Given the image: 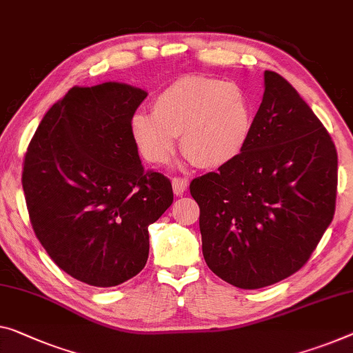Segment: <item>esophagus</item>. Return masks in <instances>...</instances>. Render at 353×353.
<instances>
[{
  "instance_id": "esophagus-1",
  "label": "esophagus",
  "mask_w": 353,
  "mask_h": 353,
  "mask_svg": "<svg viewBox=\"0 0 353 353\" xmlns=\"http://www.w3.org/2000/svg\"><path fill=\"white\" fill-rule=\"evenodd\" d=\"M188 187V179L187 177H174L172 179V190H174L176 194H183V192L187 190Z\"/></svg>"
}]
</instances>
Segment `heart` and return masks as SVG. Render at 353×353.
<instances>
[{"label": "heart", "mask_w": 353, "mask_h": 353, "mask_svg": "<svg viewBox=\"0 0 353 353\" xmlns=\"http://www.w3.org/2000/svg\"><path fill=\"white\" fill-rule=\"evenodd\" d=\"M154 112L131 119V134L150 163H165L181 149L199 168H220L238 159L249 141L254 104L244 88L204 76H185L157 94Z\"/></svg>", "instance_id": "b5f03b06"}]
</instances>
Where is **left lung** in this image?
Here are the masks:
<instances>
[{"label":"left lung","instance_id":"obj_1","mask_svg":"<svg viewBox=\"0 0 353 353\" xmlns=\"http://www.w3.org/2000/svg\"><path fill=\"white\" fill-rule=\"evenodd\" d=\"M338 152L327 128L274 71L238 159L194 177L203 255L214 274L255 290L301 270L330 227Z\"/></svg>","mask_w":353,"mask_h":353}]
</instances>
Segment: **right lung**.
I'll return each mask as SVG.
<instances>
[{
    "instance_id": "add662e5",
    "label": "right lung",
    "mask_w": 353,
    "mask_h": 353,
    "mask_svg": "<svg viewBox=\"0 0 353 353\" xmlns=\"http://www.w3.org/2000/svg\"><path fill=\"white\" fill-rule=\"evenodd\" d=\"M147 93L126 83L72 87L31 138L22 185L36 238L55 265L92 287L143 271L149 225L172 204L171 181L145 171L131 119Z\"/></svg>"
}]
</instances>
